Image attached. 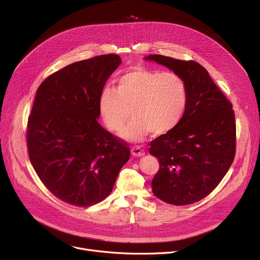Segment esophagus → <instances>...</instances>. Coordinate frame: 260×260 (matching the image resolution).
I'll return each mask as SVG.
<instances>
[{"label": "esophagus", "instance_id": "34e87169", "mask_svg": "<svg viewBox=\"0 0 260 260\" xmlns=\"http://www.w3.org/2000/svg\"><path fill=\"white\" fill-rule=\"evenodd\" d=\"M131 152H132V155L135 156V157H141V156L144 155V151L138 145L133 146L132 149H131Z\"/></svg>", "mask_w": 260, "mask_h": 260}]
</instances>
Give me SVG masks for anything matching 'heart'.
<instances>
[{
    "label": "heart",
    "mask_w": 260,
    "mask_h": 260,
    "mask_svg": "<svg viewBox=\"0 0 260 260\" xmlns=\"http://www.w3.org/2000/svg\"><path fill=\"white\" fill-rule=\"evenodd\" d=\"M188 103L185 80L174 72L136 67L120 76L116 89L105 87L99 98V109L109 129L123 132L125 139L139 141L153 132L165 135L182 120Z\"/></svg>",
    "instance_id": "heart-1"
}]
</instances>
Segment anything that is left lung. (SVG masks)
Listing matches in <instances>:
<instances>
[{"label": "left lung", "instance_id": "1", "mask_svg": "<svg viewBox=\"0 0 260 260\" xmlns=\"http://www.w3.org/2000/svg\"><path fill=\"white\" fill-rule=\"evenodd\" d=\"M145 59L180 75L188 87V103L179 124L149 143V154L159 161L153 193L174 206L192 204L213 192L234 161L233 105L199 63L161 54Z\"/></svg>", "mask_w": 260, "mask_h": 260}]
</instances>
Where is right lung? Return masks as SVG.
<instances>
[{
  "mask_svg": "<svg viewBox=\"0 0 260 260\" xmlns=\"http://www.w3.org/2000/svg\"><path fill=\"white\" fill-rule=\"evenodd\" d=\"M120 63L115 53L75 62L36 93L26 133L29 160L49 192L75 207L104 200L131 156L127 142L97 121L100 93Z\"/></svg>",
  "mask_w": 260,
  "mask_h": 260,
  "instance_id": "add662e5",
  "label": "right lung"
}]
</instances>
